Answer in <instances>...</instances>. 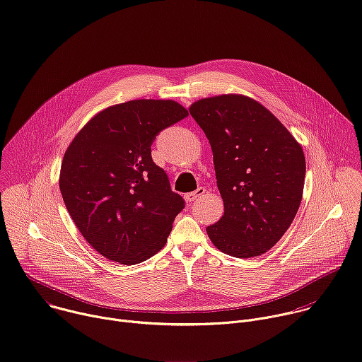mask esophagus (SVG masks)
Listing matches in <instances>:
<instances>
[{
    "instance_id": "1",
    "label": "esophagus",
    "mask_w": 362,
    "mask_h": 362,
    "mask_svg": "<svg viewBox=\"0 0 362 362\" xmlns=\"http://www.w3.org/2000/svg\"><path fill=\"white\" fill-rule=\"evenodd\" d=\"M204 193H206V189H204V187H197L194 192L186 193V194H185V199H186V202H194V200H197L199 197H202Z\"/></svg>"
}]
</instances>
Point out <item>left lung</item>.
Wrapping results in <instances>:
<instances>
[{
  "label": "left lung",
  "instance_id": "8db88e82",
  "mask_svg": "<svg viewBox=\"0 0 362 362\" xmlns=\"http://www.w3.org/2000/svg\"><path fill=\"white\" fill-rule=\"evenodd\" d=\"M189 112L211 143L225 204L223 216L206 228L212 243L243 259L268 252L302 200L300 144L261 103L242 94L202 98Z\"/></svg>",
  "mask_w": 362,
  "mask_h": 362
}]
</instances>
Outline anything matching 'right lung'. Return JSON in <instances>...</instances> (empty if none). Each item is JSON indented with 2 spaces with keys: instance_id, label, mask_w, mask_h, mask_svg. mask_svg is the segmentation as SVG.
Segmentation results:
<instances>
[{
  "instance_id": "right-lung-1",
  "label": "right lung",
  "mask_w": 362,
  "mask_h": 362,
  "mask_svg": "<svg viewBox=\"0 0 362 362\" xmlns=\"http://www.w3.org/2000/svg\"><path fill=\"white\" fill-rule=\"evenodd\" d=\"M187 110L173 100H130L97 113L64 153L60 190L84 239L110 261L134 265L168 242L185 208L151 143Z\"/></svg>"
}]
</instances>
